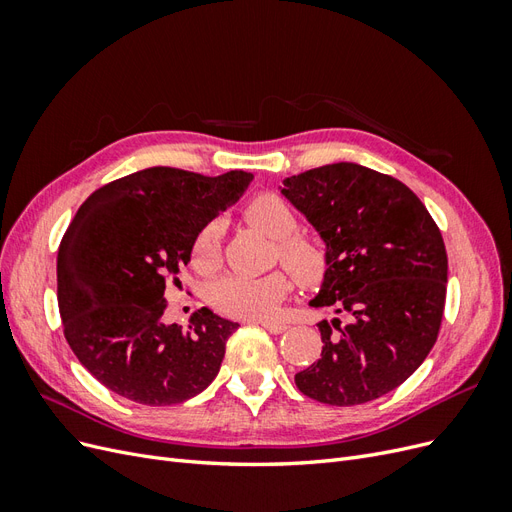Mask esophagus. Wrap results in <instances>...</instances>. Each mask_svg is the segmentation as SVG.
Listing matches in <instances>:
<instances>
[{
  "label": "esophagus",
  "mask_w": 512,
  "mask_h": 512,
  "mask_svg": "<svg viewBox=\"0 0 512 512\" xmlns=\"http://www.w3.org/2000/svg\"><path fill=\"white\" fill-rule=\"evenodd\" d=\"M262 324V327H265L269 333H284L288 327H286V324L284 322H260Z\"/></svg>",
  "instance_id": "34e87169"
}]
</instances>
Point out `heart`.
<instances>
[{
    "instance_id": "1",
    "label": "heart",
    "mask_w": 512,
    "mask_h": 512,
    "mask_svg": "<svg viewBox=\"0 0 512 512\" xmlns=\"http://www.w3.org/2000/svg\"><path fill=\"white\" fill-rule=\"evenodd\" d=\"M245 222L275 239V256L301 284H314L327 269V256L322 247L297 235V213L284 198L273 194L256 196L243 209ZM220 237L222 224L209 222L192 247V262L200 271H213L220 262ZM288 292V280L282 273H269L262 277H250L230 273L213 282L209 288V301L220 314L245 320L271 318Z\"/></svg>"
}]
</instances>
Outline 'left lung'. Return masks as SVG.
Instances as JSON below:
<instances>
[{
    "instance_id": "8db88e82",
    "label": "left lung",
    "mask_w": 512,
    "mask_h": 512,
    "mask_svg": "<svg viewBox=\"0 0 512 512\" xmlns=\"http://www.w3.org/2000/svg\"><path fill=\"white\" fill-rule=\"evenodd\" d=\"M280 190L327 245L309 305L350 316L318 322L322 354L294 382L329 406L391 393L438 339L448 275L440 228L408 185L354 162L286 177Z\"/></svg>"
}]
</instances>
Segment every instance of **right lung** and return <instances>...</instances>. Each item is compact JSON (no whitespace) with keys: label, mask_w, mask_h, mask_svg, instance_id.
<instances>
[{"label":"right lung","mask_w":512,"mask_h":512,"mask_svg":"<svg viewBox=\"0 0 512 512\" xmlns=\"http://www.w3.org/2000/svg\"><path fill=\"white\" fill-rule=\"evenodd\" d=\"M254 175L205 177L151 166L102 185L76 211L57 252V301L76 359L108 391L143 406H173L218 376L239 329L209 307L188 331L162 320L164 290L220 211Z\"/></svg>","instance_id":"add662e5"}]
</instances>
